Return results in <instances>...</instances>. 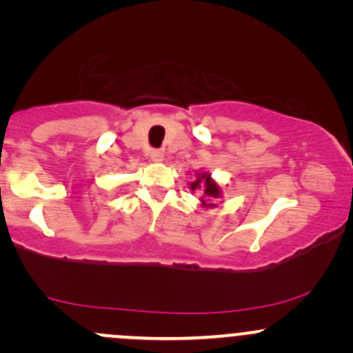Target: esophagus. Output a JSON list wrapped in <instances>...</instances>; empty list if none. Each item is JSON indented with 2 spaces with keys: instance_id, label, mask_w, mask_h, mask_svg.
Returning a JSON list of instances; mask_svg holds the SVG:
<instances>
[{
  "instance_id": "34e87169",
  "label": "esophagus",
  "mask_w": 353,
  "mask_h": 353,
  "mask_svg": "<svg viewBox=\"0 0 353 353\" xmlns=\"http://www.w3.org/2000/svg\"><path fill=\"white\" fill-rule=\"evenodd\" d=\"M149 157H151L152 163H163L164 151H161V149H152V151L149 152Z\"/></svg>"
}]
</instances>
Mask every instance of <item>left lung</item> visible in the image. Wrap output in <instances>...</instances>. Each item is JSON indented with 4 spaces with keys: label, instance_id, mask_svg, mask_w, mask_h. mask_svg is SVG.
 I'll list each match as a JSON object with an SVG mask.
<instances>
[{
    "label": "left lung",
    "instance_id": "obj_1",
    "mask_svg": "<svg viewBox=\"0 0 353 353\" xmlns=\"http://www.w3.org/2000/svg\"><path fill=\"white\" fill-rule=\"evenodd\" d=\"M189 188L192 192H202V197H201L202 208H205V209L217 208L216 201L222 197V188L212 179L210 172L197 171L196 179L190 182Z\"/></svg>",
    "mask_w": 353,
    "mask_h": 353
}]
</instances>
